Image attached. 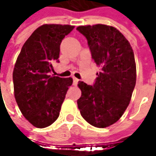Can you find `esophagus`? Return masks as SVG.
Listing matches in <instances>:
<instances>
[{
  "instance_id": "esophagus-1",
  "label": "esophagus",
  "mask_w": 156,
  "mask_h": 156,
  "mask_svg": "<svg viewBox=\"0 0 156 156\" xmlns=\"http://www.w3.org/2000/svg\"><path fill=\"white\" fill-rule=\"evenodd\" d=\"M78 78H73V84L75 85V86H77L78 85Z\"/></svg>"
}]
</instances>
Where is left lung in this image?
Here are the masks:
<instances>
[{
  "instance_id": "1",
  "label": "left lung",
  "mask_w": 156,
  "mask_h": 156,
  "mask_svg": "<svg viewBox=\"0 0 156 156\" xmlns=\"http://www.w3.org/2000/svg\"><path fill=\"white\" fill-rule=\"evenodd\" d=\"M77 30L87 38L92 58L100 68L93 86L78 82V109L91 126L108 127L120 119L130 103L136 82L134 51L113 26L85 25Z\"/></svg>"
}]
</instances>
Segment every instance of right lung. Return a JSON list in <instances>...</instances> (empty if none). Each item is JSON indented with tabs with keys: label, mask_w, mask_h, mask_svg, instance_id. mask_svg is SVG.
<instances>
[{
	"label": "right lung",
	"mask_w": 156,
	"mask_h": 156,
	"mask_svg": "<svg viewBox=\"0 0 156 156\" xmlns=\"http://www.w3.org/2000/svg\"><path fill=\"white\" fill-rule=\"evenodd\" d=\"M74 26L43 24L26 41L12 73L14 97L24 117L35 127L44 128L59 115L71 78L51 76L52 62L59 57L62 40Z\"/></svg>",
	"instance_id": "add662e5"
}]
</instances>
